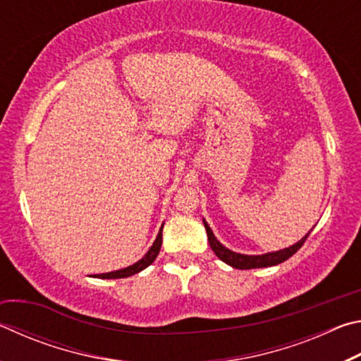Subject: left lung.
I'll return each instance as SVG.
<instances>
[{
	"mask_svg": "<svg viewBox=\"0 0 361 361\" xmlns=\"http://www.w3.org/2000/svg\"><path fill=\"white\" fill-rule=\"evenodd\" d=\"M204 226H205V231H207V237H209V243L213 252L218 256L219 259L226 264L234 267V269H258V267H271V266H277L280 262L286 261L288 258H291L293 255H295L299 248L302 247V243L307 239L309 234H310V229L307 234H305L301 240H298L296 243H293V245L286 247L283 250H277V252H271V253H264V255H242V253H235L232 252V250L226 248L221 242H219L215 234H213L212 228L209 226V223L204 219Z\"/></svg>",
	"mask_w": 361,
	"mask_h": 361,
	"instance_id": "obj_1",
	"label": "left lung"
}]
</instances>
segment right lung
Instances as JSON below:
<instances>
[{"label":"right lung","mask_w":361,"mask_h":361,"mask_svg":"<svg viewBox=\"0 0 361 361\" xmlns=\"http://www.w3.org/2000/svg\"><path fill=\"white\" fill-rule=\"evenodd\" d=\"M162 228H164V224L161 226V229H159V234L156 237V240L152 242V245L148 250V253H146L142 259L137 261L135 264H132L129 267H124V269H119V271H113V272H106V274H95V276H92V277H95V279H126V277L135 276V274L142 272L143 269H146L149 264H152V262H154L159 252H161Z\"/></svg>","instance_id":"1"}]
</instances>
